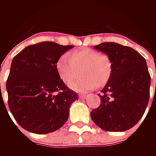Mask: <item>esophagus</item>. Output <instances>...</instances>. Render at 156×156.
Listing matches in <instances>:
<instances>
[{
    "mask_svg": "<svg viewBox=\"0 0 156 156\" xmlns=\"http://www.w3.org/2000/svg\"><path fill=\"white\" fill-rule=\"evenodd\" d=\"M80 98H81V99H86V98H87V95L82 94V95H80Z\"/></svg>",
    "mask_w": 156,
    "mask_h": 156,
    "instance_id": "34e87169",
    "label": "esophagus"
}]
</instances>
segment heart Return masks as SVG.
Returning a JSON list of instances; mask_svg holds the SVG:
<instances>
[{"mask_svg": "<svg viewBox=\"0 0 156 156\" xmlns=\"http://www.w3.org/2000/svg\"><path fill=\"white\" fill-rule=\"evenodd\" d=\"M60 79L69 85L82 72L83 78L71 83L69 87L77 92H86L102 87L109 81L113 72V63L106 54L85 48L63 55L56 62Z\"/></svg>", "mask_w": 156, "mask_h": 156, "instance_id": "heart-1", "label": "heart"}]
</instances>
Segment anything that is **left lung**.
Masks as SVG:
<instances>
[{
  "label": "left lung",
  "instance_id": "1",
  "mask_svg": "<svg viewBox=\"0 0 156 156\" xmlns=\"http://www.w3.org/2000/svg\"><path fill=\"white\" fill-rule=\"evenodd\" d=\"M93 48L110 57L113 72L91 119L105 131H126L141 120L148 103L151 78L146 60L132 48L115 42Z\"/></svg>",
  "mask_w": 156,
  "mask_h": 156
}]
</instances>
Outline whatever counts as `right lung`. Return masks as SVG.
Instances as JSON below:
<instances>
[{"label":"right lung","mask_w":156,"mask_h":156,"mask_svg":"<svg viewBox=\"0 0 156 156\" xmlns=\"http://www.w3.org/2000/svg\"><path fill=\"white\" fill-rule=\"evenodd\" d=\"M73 48L43 41L27 46L13 58L6 83L8 102L15 121L27 131L48 134L68 121L78 95L60 79L56 62Z\"/></svg>","instance_id":"obj_1"}]
</instances>
